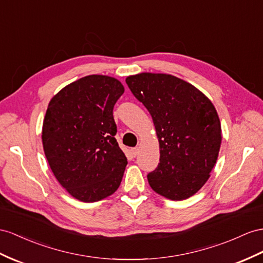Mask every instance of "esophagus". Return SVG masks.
Masks as SVG:
<instances>
[{"mask_svg":"<svg viewBox=\"0 0 263 263\" xmlns=\"http://www.w3.org/2000/svg\"><path fill=\"white\" fill-rule=\"evenodd\" d=\"M131 151V154H132V157H134V158H136L137 156H138V154H139V147H132V149L130 150Z\"/></svg>","mask_w":263,"mask_h":263,"instance_id":"obj_1","label":"esophagus"}]
</instances>
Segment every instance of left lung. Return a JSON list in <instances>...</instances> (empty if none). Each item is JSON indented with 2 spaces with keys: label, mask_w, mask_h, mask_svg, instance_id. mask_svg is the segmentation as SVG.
I'll list each match as a JSON object with an SVG mask.
<instances>
[{
  "label": "left lung",
  "mask_w": 263,
  "mask_h": 263,
  "mask_svg": "<svg viewBox=\"0 0 263 263\" xmlns=\"http://www.w3.org/2000/svg\"><path fill=\"white\" fill-rule=\"evenodd\" d=\"M125 82L156 126L160 163L147 174L150 186L170 200L190 198L217 162L222 140L217 110L197 87L170 74L140 73Z\"/></svg>",
  "instance_id": "1"
}]
</instances>
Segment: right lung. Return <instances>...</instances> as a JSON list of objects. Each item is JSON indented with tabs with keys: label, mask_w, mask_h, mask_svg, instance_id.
Wrapping results in <instances>:
<instances>
[{
	"label": "right lung",
	"mask_w": 263,
	"mask_h": 263,
	"mask_svg": "<svg viewBox=\"0 0 263 263\" xmlns=\"http://www.w3.org/2000/svg\"><path fill=\"white\" fill-rule=\"evenodd\" d=\"M124 92L117 79L87 76L50 101L42 129L45 157L73 198L96 202L118 190L126 157L116 140L113 107Z\"/></svg>",
	"instance_id": "obj_1"
}]
</instances>
